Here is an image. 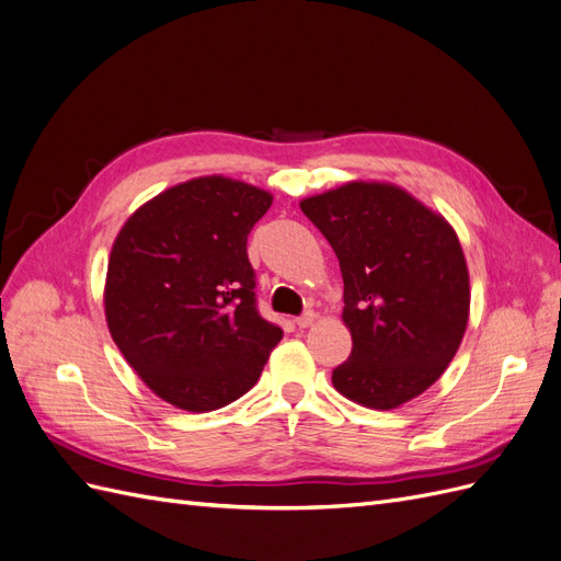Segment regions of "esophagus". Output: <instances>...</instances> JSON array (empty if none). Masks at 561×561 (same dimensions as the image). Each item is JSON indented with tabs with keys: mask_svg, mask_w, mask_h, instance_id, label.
<instances>
[{
	"mask_svg": "<svg viewBox=\"0 0 561 561\" xmlns=\"http://www.w3.org/2000/svg\"><path fill=\"white\" fill-rule=\"evenodd\" d=\"M316 318H318V316H316L313 311H307V313H301L295 322H297V328H299V330H307V328H311V325H313Z\"/></svg>",
	"mask_w": 561,
	"mask_h": 561,
	"instance_id": "esophagus-1",
	"label": "esophagus"
}]
</instances>
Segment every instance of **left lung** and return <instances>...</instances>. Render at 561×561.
<instances>
[{
	"mask_svg": "<svg viewBox=\"0 0 561 561\" xmlns=\"http://www.w3.org/2000/svg\"><path fill=\"white\" fill-rule=\"evenodd\" d=\"M299 206L344 278L353 348L332 383L369 410H396L443 377L461 346L470 280L458 236L443 215L388 182H346Z\"/></svg>",
	"mask_w": 561,
	"mask_h": 561,
	"instance_id": "left-lung-1",
	"label": "left lung"
}]
</instances>
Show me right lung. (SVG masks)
Returning a JSON list of instances; mask_svg holds the SVG:
<instances>
[{
    "instance_id": "right-lung-1",
    "label": "right lung",
    "mask_w": 561,
    "mask_h": 561,
    "mask_svg": "<svg viewBox=\"0 0 561 561\" xmlns=\"http://www.w3.org/2000/svg\"><path fill=\"white\" fill-rule=\"evenodd\" d=\"M274 196L222 175L165 190L112 245L107 328L154 393L213 412L257 383L283 330L257 311L248 233Z\"/></svg>"
}]
</instances>
